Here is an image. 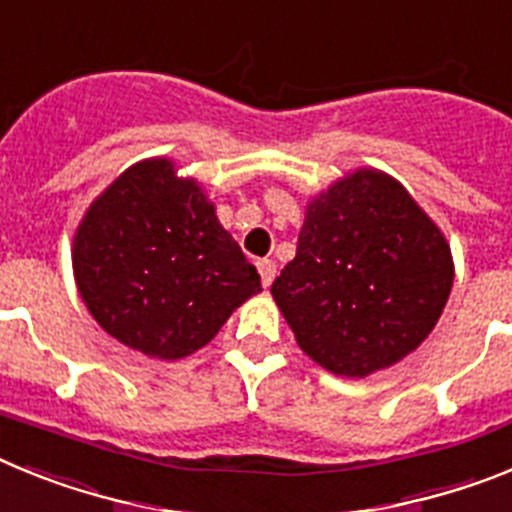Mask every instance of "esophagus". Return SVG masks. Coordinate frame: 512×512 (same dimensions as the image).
<instances>
[{"instance_id":"esophagus-1","label":"esophagus","mask_w":512,"mask_h":512,"mask_svg":"<svg viewBox=\"0 0 512 512\" xmlns=\"http://www.w3.org/2000/svg\"><path fill=\"white\" fill-rule=\"evenodd\" d=\"M256 269H259L261 284H264V287H269V284L274 282V277H277V264H274L271 259L256 261Z\"/></svg>"}]
</instances>
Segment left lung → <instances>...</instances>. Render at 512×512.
I'll return each mask as SVG.
<instances>
[{
    "label": "left lung",
    "instance_id": "1",
    "mask_svg": "<svg viewBox=\"0 0 512 512\" xmlns=\"http://www.w3.org/2000/svg\"><path fill=\"white\" fill-rule=\"evenodd\" d=\"M451 287L441 228L395 176L361 166L307 202L297 256L271 297L315 364L364 379L431 336Z\"/></svg>",
    "mask_w": 512,
    "mask_h": 512
}]
</instances>
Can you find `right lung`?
I'll use <instances>...</instances> for the list:
<instances>
[{
  "label": "right lung",
  "instance_id": "right-lung-1",
  "mask_svg": "<svg viewBox=\"0 0 512 512\" xmlns=\"http://www.w3.org/2000/svg\"><path fill=\"white\" fill-rule=\"evenodd\" d=\"M89 315L133 351L176 361L200 351L261 292L256 266L194 176L166 156L122 171L87 207L71 246Z\"/></svg>",
  "mask_w": 512,
  "mask_h": 512
}]
</instances>
